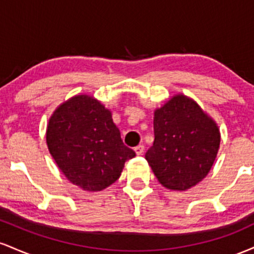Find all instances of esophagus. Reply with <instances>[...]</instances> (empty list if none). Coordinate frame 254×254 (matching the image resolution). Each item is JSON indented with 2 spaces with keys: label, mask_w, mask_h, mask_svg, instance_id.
Listing matches in <instances>:
<instances>
[{
  "label": "esophagus",
  "mask_w": 254,
  "mask_h": 254,
  "mask_svg": "<svg viewBox=\"0 0 254 254\" xmlns=\"http://www.w3.org/2000/svg\"><path fill=\"white\" fill-rule=\"evenodd\" d=\"M135 153L137 154V155H142V154H143V151H144V145L143 144H139V145H137V147H135Z\"/></svg>",
  "instance_id": "1"
}]
</instances>
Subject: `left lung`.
Returning a JSON list of instances; mask_svg holds the SVG:
<instances>
[{"instance_id":"1","label":"left lung","mask_w":254,"mask_h":254,"mask_svg":"<svg viewBox=\"0 0 254 254\" xmlns=\"http://www.w3.org/2000/svg\"><path fill=\"white\" fill-rule=\"evenodd\" d=\"M154 137L145 160L171 190H188L205 178L221 139L215 122L185 95H176L155 111Z\"/></svg>"}]
</instances>
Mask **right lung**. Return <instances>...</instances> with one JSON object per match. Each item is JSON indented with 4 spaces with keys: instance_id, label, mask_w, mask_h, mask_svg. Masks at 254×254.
Listing matches in <instances>:
<instances>
[{
    "instance_id": "add662e5",
    "label": "right lung",
    "mask_w": 254,
    "mask_h": 254,
    "mask_svg": "<svg viewBox=\"0 0 254 254\" xmlns=\"http://www.w3.org/2000/svg\"><path fill=\"white\" fill-rule=\"evenodd\" d=\"M46 142L64 176L86 191L106 189L136 156L124 145L110 111L88 95L71 98L55 111Z\"/></svg>"
}]
</instances>
